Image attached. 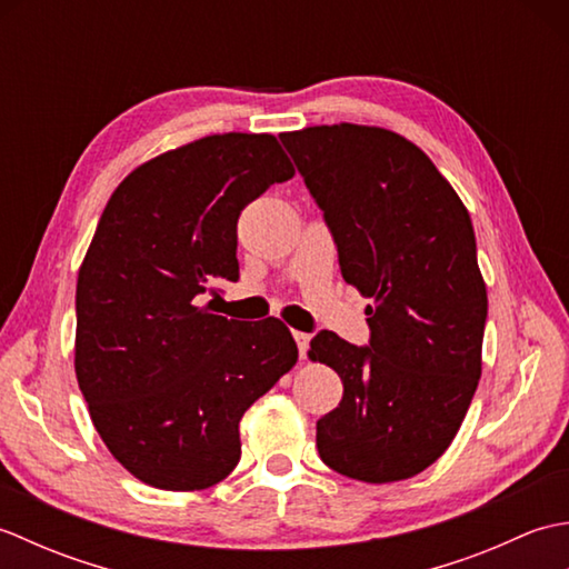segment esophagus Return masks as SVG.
I'll return each mask as SVG.
<instances>
[{"mask_svg":"<svg viewBox=\"0 0 569 569\" xmlns=\"http://www.w3.org/2000/svg\"><path fill=\"white\" fill-rule=\"evenodd\" d=\"M293 337H296L300 359H306V357H308V349H310V335H306V332H293Z\"/></svg>","mask_w":569,"mask_h":569,"instance_id":"34e87169","label":"esophagus"}]
</instances>
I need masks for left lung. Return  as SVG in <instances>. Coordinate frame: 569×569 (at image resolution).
I'll use <instances>...</instances> for the list:
<instances>
[{
    "label": "left lung",
    "instance_id": "1",
    "mask_svg": "<svg viewBox=\"0 0 569 569\" xmlns=\"http://www.w3.org/2000/svg\"><path fill=\"white\" fill-rule=\"evenodd\" d=\"M367 306L369 345L310 342L345 383L318 420V452L349 479L420 475L457 435L481 377L487 286L469 212L416 143L332 124L281 134Z\"/></svg>",
    "mask_w": 569,
    "mask_h": 569
}]
</instances>
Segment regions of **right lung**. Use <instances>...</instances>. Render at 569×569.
I'll return each instance as SVG.
<instances>
[{
	"label": "right lung",
	"mask_w": 569,
	"mask_h": 569,
	"mask_svg": "<svg viewBox=\"0 0 569 569\" xmlns=\"http://www.w3.org/2000/svg\"><path fill=\"white\" fill-rule=\"evenodd\" d=\"M271 134H214L156 156L112 192L76 291V373L100 438L143 485L198 491L239 462V420L291 371L276 318L214 316L237 281V220L293 178Z\"/></svg>",
	"instance_id": "add662e5"
}]
</instances>
